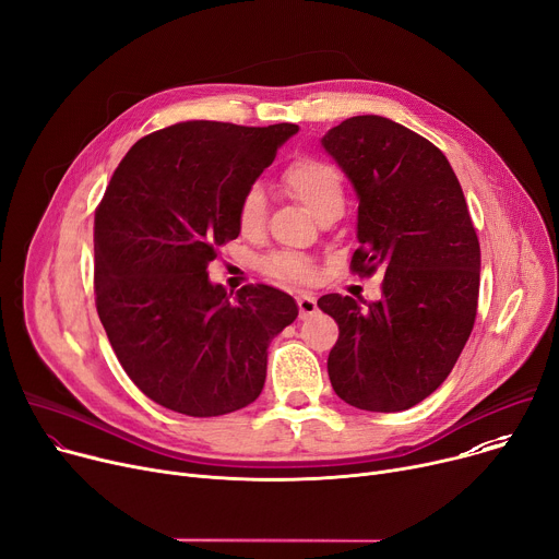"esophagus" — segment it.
I'll list each match as a JSON object with an SVG mask.
<instances>
[{
    "mask_svg": "<svg viewBox=\"0 0 559 559\" xmlns=\"http://www.w3.org/2000/svg\"><path fill=\"white\" fill-rule=\"evenodd\" d=\"M296 304H299V319H308L312 314H317V299L312 294H299L296 296Z\"/></svg>",
    "mask_w": 559,
    "mask_h": 559,
    "instance_id": "esophagus-1",
    "label": "esophagus"
}]
</instances>
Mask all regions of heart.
Returning a JSON list of instances; mask_svg holds the SVG:
<instances>
[{
  "label": "heart",
  "mask_w": 559,
  "mask_h": 559,
  "mask_svg": "<svg viewBox=\"0 0 559 559\" xmlns=\"http://www.w3.org/2000/svg\"><path fill=\"white\" fill-rule=\"evenodd\" d=\"M283 186L292 198L306 204L317 217L332 209H344V181L332 164L314 157L292 162L283 173ZM267 198L258 183L249 186L238 204V227L255 236L265 227ZM263 272L283 283H306L314 278L312 258L299 251H276L263 260Z\"/></svg>",
  "instance_id": "1"
}]
</instances>
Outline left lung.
Wrapping results in <instances>:
<instances>
[{
  "label": "left lung",
  "instance_id": "obj_1",
  "mask_svg": "<svg viewBox=\"0 0 559 559\" xmlns=\"http://www.w3.org/2000/svg\"><path fill=\"white\" fill-rule=\"evenodd\" d=\"M321 145L359 200L350 270H384L376 304L317 301L340 325L330 384L364 412H404L448 380L474 328L480 247L467 202L448 157L391 119H346Z\"/></svg>",
  "mask_w": 559,
  "mask_h": 559
}]
</instances>
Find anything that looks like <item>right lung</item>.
<instances>
[{"label":"right lung","mask_w":559,"mask_h":559,"mask_svg":"<svg viewBox=\"0 0 559 559\" xmlns=\"http://www.w3.org/2000/svg\"><path fill=\"white\" fill-rule=\"evenodd\" d=\"M299 132L186 121L139 139L94 217L96 310L130 380L170 412L213 418L265 386L267 348L299 308L270 285L209 281L236 240L238 204Z\"/></svg>","instance_id":"1"}]
</instances>
